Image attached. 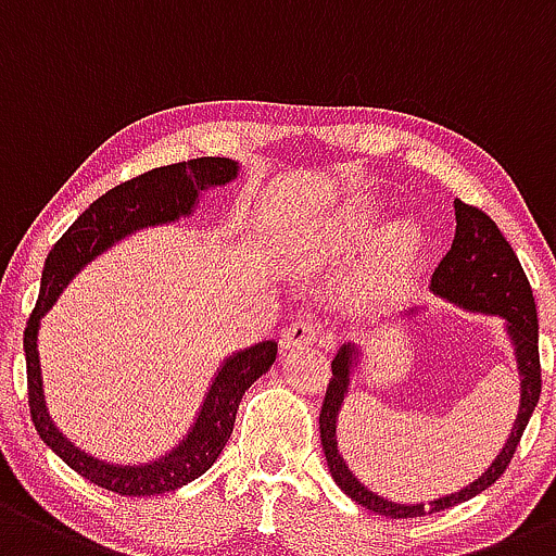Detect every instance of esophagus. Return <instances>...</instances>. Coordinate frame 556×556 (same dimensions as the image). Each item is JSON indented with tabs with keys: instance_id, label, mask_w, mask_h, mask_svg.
<instances>
[{
	"instance_id": "1",
	"label": "esophagus",
	"mask_w": 556,
	"mask_h": 556,
	"mask_svg": "<svg viewBox=\"0 0 556 556\" xmlns=\"http://www.w3.org/2000/svg\"><path fill=\"white\" fill-rule=\"evenodd\" d=\"M323 336L319 325H314L312 319H298L285 330V346L295 349V346H306V343H314L317 338Z\"/></svg>"
}]
</instances>
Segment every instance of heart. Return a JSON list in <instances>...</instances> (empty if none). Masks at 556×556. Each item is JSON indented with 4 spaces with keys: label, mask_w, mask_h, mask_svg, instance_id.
Instances as JSON below:
<instances>
[{
    "label": "heart",
    "mask_w": 556,
    "mask_h": 556,
    "mask_svg": "<svg viewBox=\"0 0 556 556\" xmlns=\"http://www.w3.org/2000/svg\"><path fill=\"white\" fill-rule=\"evenodd\" d=\"M394 242L396 244H407V242H410V231H407V229H396Z\"/></svg>",
    "instance_id": "heart-1"
}]
</instances>
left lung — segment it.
<instances>
[{"instance_id": "left-lung-1", "label": "left lung", "mask_w": 556, "mask_h": 556, "mask_svg": "<svg viewBox=\"0 0 556 556\" xmlns=\"http://www.w3.org/2000/svg\"><path fill=\"white\" fill-rule=\"evenodd\" d=\"M455 239L450 244L447 255L440 261L431 277V293H437L445 301L455 303L469 312L493 314V317L506 319V332L517 356V372H519V413L511 426V434L501 453L495 455L493 464L488 466L482 477L466 484L458 493L442 495V498L424 504H394V501L383 498V495L372 493L365 484L352 475V469L343 460L341 450H338V416H341L343 396L349 394V383H352V370L359 362V349L354 343H343L338 349L336 359H332V378L327 383L325 405L319 413V434H323L325 460L330 466V475L336 479L338 488L349 495V498L362 504L365 509L383 514L391 519H410L424 517V514H434L450 509L455 504L475 498V495L488 490L506 471L511 464L514 450H517L522 431L533 416L535 405L541 396V359H539V314H535V298L530 290L528 277H525L519 258L514 255L511 244L501 233L495 220L484 215L479 207L455 200Z\"/></svg>"}]
</instances>
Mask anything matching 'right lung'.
I'll return each mask as SVG.
<instances>
[{
    "mask_svg": "<svg viewBox=\"0 0 556 556\" xmlns=\"http://www.w3.org/2000/svg\"><path fill=\"white\" fill-rule=\"evenodd\" d=\"M239 165L226 156H200V160L178 162V165L156 167L138 178L114 186L103 197H98L85 213L68 226V231L52 244L45 261L42 290L39 301L28 317L23 332V349H26V376H28V407L31 420L37 426L45 445L55 455H61L77 475L90 479L98 488H106L119 495H160L184 488L191 479L202 477L210 466L224 453L237 420L239 402L263 372L277 359V341H261L255 346L226 356L218 376L210 383L207 394L200 407L194 426L189 434L175 445L170 453L151 464H106L74 442H68L52 424L47 413L45 389H42V365H39L37 336L42 317L58 301L68 282L87 266L96 255L109 250L111 244L125 239L127 233L149 226L173 224L194 213V204L202 191L213 186H226L237 178Z\"/></svg>",
    "mask_w": 556,
    "mask_h": 556,
    "instance_id": "add662e5",
    "label": "right lung"
}]
</instances>
